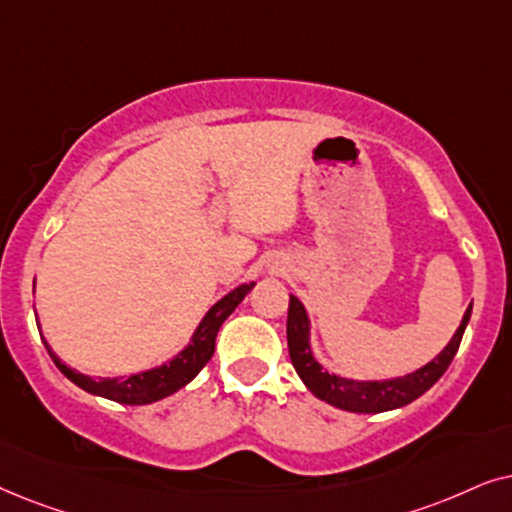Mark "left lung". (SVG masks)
<instances>
[{"label":"left lung","instance_id":"8db88e82","mask_svg":"<svg viewBox=\"0 0 512 512\" xmlns=\"http://www.w3.org/2000/svg\"><path fill=\"white\" fill-rule=\"evenodd\" d=\"M470 311L473 304L468 306L463 313L461 325L456 327L454 337L449 339V344L435 356L431 363L419 367L417 372L405 374V377L395 379H381V381H356V379H344L339 374H332L323 370V365L313 358L311 351V323L306 316L304 304L299 302L295 295H290L288 306V349L290 360L295 365L299 379L304 381V386L316 395V398L325 400L327 405L339 407L346 412H358V414H377L398 410V407L410 405L412 400H417L419 395H424L435 381H438L445 370L452 363V358L459 351L461 337L466 332V325L470 320Z\"/></svg>","mask_w":512,"mask_h":512}]
</instances>
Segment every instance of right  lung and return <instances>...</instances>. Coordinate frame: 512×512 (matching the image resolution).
<instances>
[{
  "instance_id": "obj_1",
  "label": "right lung",
  "mask_w": 512,
  "mask_h": 512,
  "mask_svg": "<svg viewBox=\"0 0 512 512\" xmlns=\"http://www.w3.org/2000/svg\"><path fill=\"white\" fill-rule=\"evenodd\" d=\"M255 283H243L238 285L236 290H231L229 295H224L215 306H210V311L203 316L199 327L194 330L189 344L177 353L175 358H170L168 363L159 367H152V370L131 374V377H88V374H81L72 367H67L63 360H60L56 353L51 351V346L46 344V351L60 372L65 374L72 384H77L84 391L100 395V398L114 400V403L121 405H149L156 403V400L168 398L175 391H180L182 386H187L196 374L203 370V365L213 358L215 353V337L220 332L224 320L231 316V311L236 309L238 304L243 302V297L248 295ZM39 325V323H37Z\"/></svg>"
}]
</instances>
